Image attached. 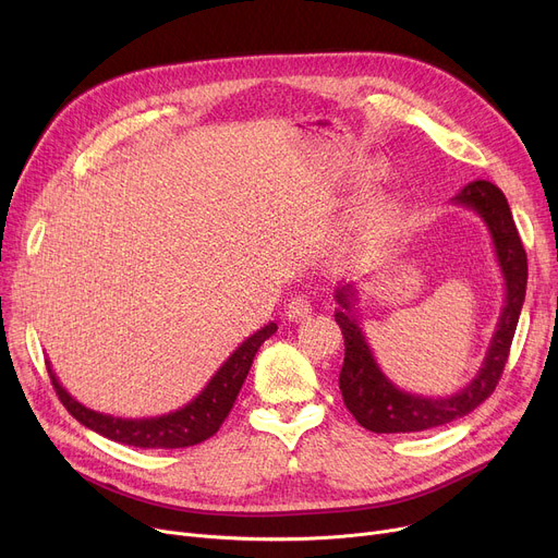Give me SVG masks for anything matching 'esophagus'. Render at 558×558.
<instances>
[{
	"label": "esophagus",
	"instance_id": "1",
	"mask_svg": "<svg viewBox=\"0 0 558 558\" xmlns=\"http://www.w3.org/2000/svg\"><path fill=\"white\" fill-rule=\"evenodd\" d=\"M287 316H289V320H296V324H299V320L310 318L312 316V303L307 299H303V296L291 299L287 303Z\"/></svg>",
	"mask_w": 558,
	"mask_h": 558
}]
</instances>
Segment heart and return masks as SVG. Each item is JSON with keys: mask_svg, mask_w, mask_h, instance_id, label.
Masks as SVG:
<instances>
[{"mask_svg": "<svg viewBox=\"0 0 558 558\" xmlns=\"http://www.w3.org/2000/svg\"><path fill=\"white\" fill-rule=\"evenodd\" d=\"M379 175L377 165H368L355 179L357 187L368 185ZM402 201L387 190L366 192L332 240V255L343 264H362L383 251L402 226Z\"/></svg>", "mask_w": 558, "mask_h": 558, "instance_id": "1", "label": "heart"}]
</instances>
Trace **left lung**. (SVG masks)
<instances>
[{"label":"left lung","instance_id":"left-lung-1","mask_svg":"<svg viewBox=\"0 0 558 558\" xmlns=\"http://www.w3.org/2000/svg\"><path fill=\"white\" fill-rule=\"evenodd\" d=\"M450 201L461 205V208L477 213L486 223L497 267H500L505 280V305L477 375L452 396L427 398L396 387L383 368L377 366L362 330L357 284L337 287L335 301L339 310L335 312V320L341 328L345 345L339 389L348 412L355 416L362 427L377 434L425 432L471 414L495 391L497 379H500L509 357L526 291V253L513 223L507 196L488 181H473Z\"/></svg>","mask_w":558,"mask_h":558}]
</instances>
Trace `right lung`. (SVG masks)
I'll return each instance as SVG.
<instances>
[{
  "label": "right lung",
  "instance_id": "right-lung-1",
  "mask_svg": "<svg viewBox=\"0 0 558 558\" xmlns=\"http://www.w3.org/2000/svg\"><path fill=\"white\" fill-rule=\"evenodd\" d=\"M276 330L278 326L269 324L262 330L253 332L219 366V371L210 377V383L205 385V389L194 400L179 407L175 412L151 416V418H120V416L95 412V409L74 400L65 391V387L58 383L51 362H47V371L58 398H61L68 412L87 429L110 438V441L133 446V448H144V450L187 448L217 434V429L221 427V423L226 421L228 412L232 409L234 400H238V393L251 371L255 353L264 341H267L271 335H276Z\"/></svg>",
  "mask_w": 558,
  "mask_h": 558
}]
</instances>
